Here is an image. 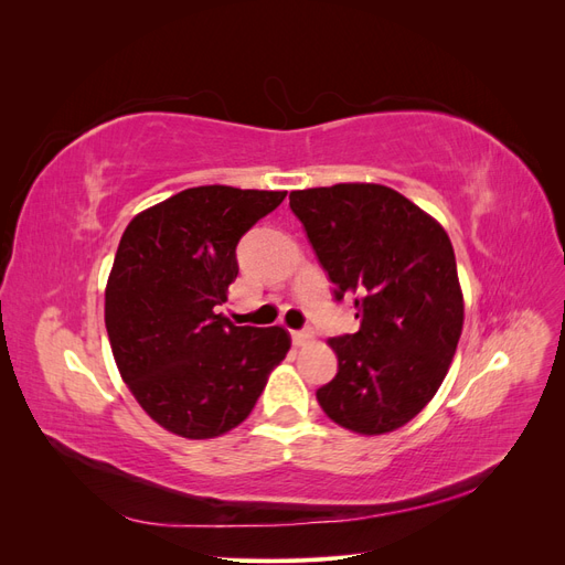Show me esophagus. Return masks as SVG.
Instances as JSON below:
<instances>
[{
    "label": "esophagus",
    "instance_id": "34e87169",
    "mask_svg": "<svg viewBox=\"0 0 565 565\" xmlns=\"http://www.w3.org/2000/svg\"><path fill=\"white\" fill-rule=\"evenodd\" d=\"M313 341V332L311 330H295L292 332V344L295 347H306V344H311Z\"/></svg>",
    "mask_w": 565,
    "mask_h": 565
}]
</instances>
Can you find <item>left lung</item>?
I'll return each mask as SVG.
<instances>
[{
    "label": "left lung",
    "instance_id": "1",
    "mask_svg": "<svg viewBox=\"0 0 565 565\" xmlns=\"http://www.w3.org/2000/svg\"><path fill=\"white\" fill-rule=\"evenodd\" d=\"M334 299L361 328L332 337L339 370L316 391L332 422L363 436L407 424L443 384L465 322L455 249L436 218L393 188L337 183L289 193Z\"/></svg>",
    "mask_w": 565,
    "mask_h": 565
}]
</instances>
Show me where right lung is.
Here are the masks:
<instances>
[{
  "instance_id": "right-lung-1",
  "label": "right lung",
  "mask_w": 565,
  "mask_h": 565,
  "mask_svg": "<svg viewBox=\"0 0 565 565\" xmlns=\"http://www.w3.org/2000/svg\"><path fill=\"white\" fill-rule=\"evenodd\" d=\"M285 191L188 188L136 214L106 287V330L125 384L183 438H214L247 419L289 351L282 328H237L216 306L237 278L241 237Z\"/></svg>"
}]
</instances>
